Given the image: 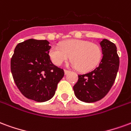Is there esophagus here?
I'll return each mask as SVG.
<instances>
[{
    "instance_id": "obj_1",
    "label": "esophagus",
    "mask_w": 131,
    "mask_h": 131,
    "mask_svg": "<svg viewBox=\"0 0 131 131\" xmlns=\"http://www.w3.org/2000/svg\"><path fill=\"white\" fill-rule=\"evenodd\" d=\"M64 72H65V75H67L68 73H69L70 71L69 70H64Z\"/></svg>"
}]
</instances>
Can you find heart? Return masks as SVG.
<instances>
[{
    "mask_svg": "<svg viewBox=\"0 0 131 131\" xmlns=\"http://www.w3.org/2000/svg\"><path fill=\"white\" fill-rule=\"evenodd\" d=\"M51 61L61 66L70 58L71 66L82 72H89L96 68L102 59V49L97 44L83 40H68L60 47L51 46L49 51Z\"/></svg>",
    "mask_w": 131,
    "mask_h": 131,
    "instance_id": "obj_1",
    "label": "heart"
}]
</instances>
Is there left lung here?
<instances>
[{
	"mask_svg": "<svg viewBox=\"0 0 131 131\" xmlns=\"http://www.w3.org/2000/svg\"><path fill=\"white\" fill-rule=\"evenodd\" d=\"M100 45L103 55L99 66L91 72L78 75V81L73 86L75 96L85 103L104 98L113 85L119 70L116 45L107 39H103Z\"/></svg>",
	"mask_w": 131,
	"mask_h": 131,
	"instance_id": "left-lung-1",
	"label": "left lung"
}]
</instances>
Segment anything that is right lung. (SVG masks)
Listing matches in <instances>:
<instances>
[{
    "mask_svg": "<svg viewBox=\"0 0 131 131\" xmlns=\"http://www.w3.org/2000/svg\"><path fill=\"white\" fill-rule=\"evenodd\" d=\"M51 48L46 40L29 39L16 46L10 63L15 84L26 98L45 102L55 94L63 70L51 61Z\"/></svg>",
    "mask_w": 131,
    "mask_h": 131,
    "instance_id": "obj_1",
    "label": "right lung"
}]
</instances>
